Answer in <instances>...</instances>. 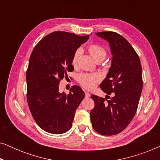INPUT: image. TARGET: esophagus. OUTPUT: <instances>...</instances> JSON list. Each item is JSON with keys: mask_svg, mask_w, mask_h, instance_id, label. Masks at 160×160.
<instances>
[{"mask_svg": "<svg viewBox=\"0 0 160 160\" xmlns=\"http://www.w3.org/2000/svg\"><path fill=\"white\" fill-rule=\"evenodd\" d=\"M90 93L88 92H85V96H86L87 98H89L90 97Z\"/></svg>", "mask_w": 160, "mask_h": 160, "instance_id": "34e87169", "label": "esophagus"}]
</instances>
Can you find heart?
Listing matches in <instances>:
<instances>
[{
	"label": "heart",
	"instance_id": "obj_1",
	"mask_svg": "<svg viewBox=\"0 0 160 160\" xmlns=\"http://www.w3.org/2000/svg\"><path fill=\"white\" fill-rule=\"evenodd\" d=\"M81 49H77L74 53L72 58V65L76 66L78 63V58L81 54ZM89 52L91 54L92 58L95 60V62L99 60H103L106 57L107 52L103 47L99 45L93 44L89 47ZM100 77L97 74L93 73H81L78 76L77 80L79 84L84 88L90 89L95 87L97 82L99 81Z\"/></svg>",
	"mask_w": 160,
	"mask_h": 160
}]
</instances>
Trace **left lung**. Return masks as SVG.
Segmentation results:
<instances>
[{"mask_svg": "<svg viewBox=\"0 0 160 160\" xmlns=\"http://www.w3.org/2000/svg\"><path fill=\"white\" fill-rule=\"evenodd\" d=\"M96 35L108 42L112 60L106 78L100 85L107 94L106 98L91 96L95 107L90 119L96 132L113 135L123 131L136 113L143 89L142 68L138 55L123 36L111 31Z\"/></svg>", "mask_w": 160, "mask_h": 160, "instance_id": "8db88e82", "label": "left lung"}]
</instances>
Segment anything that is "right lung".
<instances>
[{
	"instance_id": "1",
	"label": "right lung",
	"mask_w": 160,
	"mask_h": 160,
	"mask_svg": "<svg viewBox=\"0 0 160 160\" xmlns=\"http://www.w3.org/2000/svg\"><path fill=\"white\" fill-rule=\"evenodd\" d=\"M89 36L55 31L43 38L30 55L26 73L27 100L38 125L52 134H62L72 127L76 108L84 98L80 87L68 95L59 92V82L73 71L72 58Z\"/></svg>"
}]
</instances>
